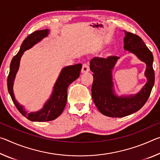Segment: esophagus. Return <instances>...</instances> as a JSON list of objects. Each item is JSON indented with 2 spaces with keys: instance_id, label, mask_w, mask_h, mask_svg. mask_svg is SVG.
I'll return each instance as SVG.
<instances>
[{
  "instance_id": "obj_1",
  "label": "esophagus",
  "mask_w": 160,
  "mask_h": 160,
  "mask_svg": "<svg viewBox=\"0 0 160 160\" xmlns=\"http://www.w3.org/2000/svg\"><path fill=\"white\" fill-rule=\"evenodd\" d=\"M90 71V66L88 63H85L82 65V70L81 72H88Z\"/></svg>"
}]
</instances>
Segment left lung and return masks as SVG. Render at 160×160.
<instances>
[{"label": "left lung", "instance_id": "1", "mask_svg": "<svg viewBox=\"0 0 160 160\" xmlns=\"http://www.w3.org/2000/svg\"><path fill=\"white\" fill-rule=\"evenodd\" d=\"M124 32V48L134 53L146 63L145 75L148 82L135 96L117 97L113 90L112 70L119 57L111 56L107 58L94 57L92 59L90 70L94 73L92 97L99 112L109 117H124L140 110L148 101L155 84L152 53L139 36Z\"/></svg>", "mask_w": 160, "mask_h": 160}]
</instances>
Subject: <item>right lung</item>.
Listing matches in <instances>:
<instances>
[{"label":"right lung","mask_w":160,"mask_h":160,"mask_svg":"<svg viewBox=\"0 0 160 160\" xmlns=\"http://www.w3.org/2000/svg\"><path fill=\"white\" fill-rule=\"evenodd\" d=\"M48 31L49 30L47 29L35 31L24 40L20 51L12 59L10 66V72L8 76V90L13 103L19 112L25 117L32 121L44 122V121H52L61 114L66 104L68 88L80 76L82 69V64L78 63L73 66H67L62 70L54 85L52 95L46 102L44 108L42 110L37 112L28 113L24 109L23 107L19 104L15 98L12 87L16 73L19 68L21 56H22L24 51L30 48L37 42L41 41L43 38L47 37Z\"/></svg>","instance_id":"right-lung-1"}]
</instances>
